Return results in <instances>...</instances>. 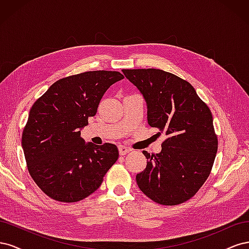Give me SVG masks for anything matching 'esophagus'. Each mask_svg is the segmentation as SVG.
<instances>
[{"label": "esophagus", "instance_id": "34e87169", "mask_svg": "<svg viewBox=\"0 0 249 249\" xmlns=\"http://www.w3.org/2000/svg\"><path fill=\"white\" fill-rule=\"evenodd\" d=\"M118 150H119V154L122 156H124L126 155L129 152H131V149L129 147H126L124 145H119L118 146Z\"/></svg>", "mask_w": 249, "mask_h": 249}]
</instances>
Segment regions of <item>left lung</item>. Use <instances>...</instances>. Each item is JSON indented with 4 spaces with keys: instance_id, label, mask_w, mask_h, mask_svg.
Returning <instances> with one entry per match:
<instances>
[{
    "instance_id": "1",
    "label": "left lung",
    "mask_w": 249,
    "mask_h": 249,
    "mask_svg": "<svg viewBox=\"0 0 249 249\" xmlns=\"http://www.w3.org/2000/svg\"><path fill=\"white\" fill-rule=\"evenodd\" d=\"M147 106V123L165 133L159 154H148L146 168L136 176L140 190L157 203L176 206L194 196L206 182L218 140L211 110L190 84L156 69L123 70Z\"/></svg>"
}]
</instances>
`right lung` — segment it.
Here are the masks:
<instances>
[{"instance_id":"right-lung-1","label":"right lung","mask_w":249,"mask_h":249,"mask_svg":"<svg viewBox=\"0 0 249 249\" xmlns=\"http://www.w3.org/2000/svg\"><path fill=\"white\" fill-rule=\"evenodd\" d=\"M118 71H94L60 79L30 110L22 132L30 176L51 198L63 202L84 199L99 189L118 159L112 143H86L81 130L96 114L104 93L123 80Z\"/></svg>"}]
</instances>
